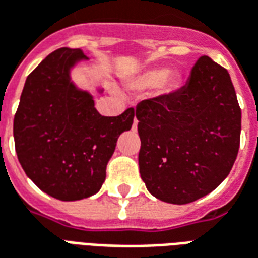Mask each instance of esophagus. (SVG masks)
<instances>
[{
  "label": "esophagus",
  "mask_w": 258,
  "mask_h": 258,
  "mask_svg": "<svg viewBox=\"0 0 258 258\" xmlns=\"http://www.w3.org/2000/svg\"><path fill=\"white\" fill-rule=\"evenodd\" d=\"M136 125H138V120L135 119V123H133V127H135V126H136Z\"/></svg>",
  "instance_id": "34e87169"
}]
</instances>
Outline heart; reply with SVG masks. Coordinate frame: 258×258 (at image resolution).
Returning <instances> with one entry per match:
<instances>
[{
    "label": "heart",
    "mask_w": 258,
    "mask_h": 258,
    "mask_svg": "<svg viewBox=\"0 0 258 258\" xmlns=\"http://www.w3.org/2000/svg\"><path fill=\"white\" fill-rule=\"evenodd\" d=\"M168 69L165 68H155V69H149L143 74H140L136 78H133L129 82V87L131 89H136V90H143V89H153L160 86L167 79Z\"/></svg>",
    "instance_id": "obj_1"
}]
</instances>
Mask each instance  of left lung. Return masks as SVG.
<instances>
[{
  "instance_id": "left-lung-1",
  "label": "left lung",
  "mask_w": 258,
  "mask_h": 258,
  "mask_svg": "<svg viewBox=\"0 0 258 258\" xmlns=\"http://www.w3.org/2000/svg\"><path fill=\"white\" fill-rule=\"evenodd\" d=\"M136 118L140 176L158 200L196 202L231 172L242 112L228 71L207 55L182 89L139 103Z\"/></svg>"
}]
</instances>
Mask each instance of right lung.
I'll use <instances>...</instances> for the list:
<instances>
[{
  "label": "right lung",
  "mask_w": 258,
  "mask_h": 258,
  "mask_svg": "<svg viewBox=\"0 0 258 258\" xmlns=\"http://www.w3.org/2000/svg\"><path fill=\"white\" fill-rule=\"evenodd\" d=\"M82 61L89 58L80 48L51 52L27 76L14 119L16 154L27 178L62 202L101 189L116 140L135 118L133 108L119 116H103L94 108L93 96L71 76Z\"/></svg>",
  "instance_id": "add662e5"
}]
</instances>
